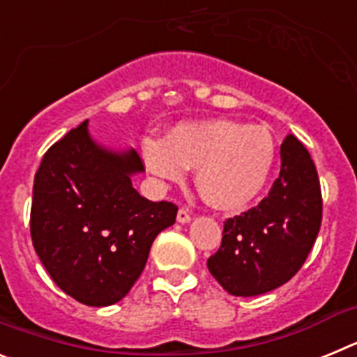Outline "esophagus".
I'll return each mask as SVG.
<instances>
[{
  "label": "esophagus",
  "mask_w": 357,
  "mask_h": 357,
  "mask_svg": "<svg viewBox=\"0 0 357 357\" xmlns=\"http://www.w3.org/2000/svg\"><path fill=\"white\" fill-rule=\"evenodd\" d=\"M176 222L178 223H189L191 222V213H189L188 209H178V213H176Z\"/></svg>",
  "instance_id": "1"
}]
</instances>
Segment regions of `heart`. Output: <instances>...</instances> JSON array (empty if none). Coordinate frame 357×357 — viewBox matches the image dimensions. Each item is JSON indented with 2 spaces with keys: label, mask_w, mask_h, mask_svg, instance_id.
<instances>
[{
  "label": "heart",
  "mask_w": 357,
  "mask_h": 357,
  "mask_svg": "<svg viewBox=\"0 0 357 357\" xmlns=\"http://www.w3.org/2000/svg\"><path fill=\"white\" fill-rule=\"evenodd\" d=\"M275 151L268 128L236 119L182 123L166 139H141V157L151 175L160 182H182L185 169L197 168L195 182L202 198L223 211L247 206L261 193Z\"/></svg>",
  "instance_id": "b5f03b06"
}]
</instances>
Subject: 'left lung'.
Returning a JSON list of instances; mask_svg holds the SVG:
<instances>
[{
	"instance_id": "1",
	"label": "left lung",
	"mask_w": 357,
	"mask_h": 357,
	"mask_svg": "<svg viewBox=\"0 0 357 357\" xmlns=\"http://www.w3.org/2000/svg\"><path fill=\"white\" fill-rule=\"evenodd\" d=\"M321 225V191L314 162L289 134L280 144V173L268 197L223 223L222 245L207 268L225 291H272L302 268Z\"/></svg>"
}]
</instances>
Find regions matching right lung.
<instances>
[{"instance_id": "add662e5", "label": "right lung", "mask_w": 357, "mask_h": 357, "mask_svg": "<svg viewBox=\"0 0 357 357\" xmlns=\"http://www.w3.org/2000/svg\"><path fill=\"white\" fill-rule=\"evenodd\" d=\"M139 172L137 151L96 144L87 119L44 153L33 181L31 241L55 284L82 304L121 301L153 239L175 223V204L150 202L132 188Z\"/></svg>"}]
</instances>
